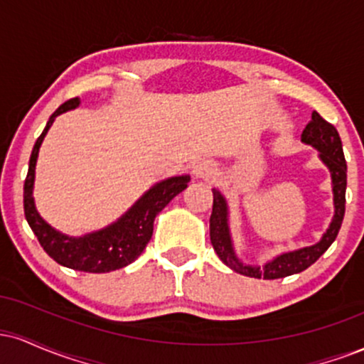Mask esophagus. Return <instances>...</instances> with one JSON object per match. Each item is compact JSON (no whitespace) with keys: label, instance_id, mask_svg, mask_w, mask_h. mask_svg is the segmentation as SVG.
Listing matches in <instances>:
<instances>
[{"label":"esophagus","instance_id":"34e87169","mask_svg":"<svg viewBox=\"0 0 364 364\" xmlns=\"http://www.w3.org/2000/svg\"><path fill=\"white\" fill-rule=\"evenodd\" d=\"M193 174L196 178L208 179L215 174V164L212 161H200L196 162L193 168Z\"/></svg>","mask_w":364,"mask_h":364}]
</instances>
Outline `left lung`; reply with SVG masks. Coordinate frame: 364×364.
Masks as SVG:
<instances>
[{"label":"left lung","instance_id":"1","mask_svg":"<svg viewBox=\"0 0 364 364\" xmlns=\"http://www.w3.org/2000/svg\"><path fill=\"white\" fill-rule=\"evenodd\" d=\"M301 140L304 144L320 150V159L332 173L333 205H336V215H333L332 224L321 237L320 243L308 246V248L296 250V252L291 253H284L263 267L243 265L232 252L231 236H229L228 228V205H225L224 196L217 190H212L214 205H212L210 215V243L220 260L237 274L255 279H282L287 277V275L299 274L318 260L339 235L346 212V186H348V164H346L339 132L333 124H330L327 119L321 118L318 112L315 111L311 114V121L303 129Z\"/></svg>","mask_w":364,"mask_h":364}]
</instances>
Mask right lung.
<instances>
[{
  "label": "right lung",
  "mask_w": 364,
  "mask_h": 364,
  "mask_svg": "<svg viewBox=\"0 0 364 364\" xmlns=\"http://www.w3.org/2000/svg\"><path fill=\"white\" fill-rule=\"evenodd\" d=\"M78 106V99L73 97L65 104H61L46 124L44 132L37 139L34 149H32L31 161H28V173L23 185V210L25 219L34 231L44 252L63 267L80 270V272L102 274L111 270L123 269L128 263L140 257L145 246L150 241L154 232V219L171 200L188 186L190 176L169 178L166 181L157 183L145 193L139 202L135 203L124 214L118 223L102 231L92 232L83 237H68L61 232L54 231L43 217L36 210L32 188H34L36 162L39 147L43 144L44 135L51 128L54 118L61 112L73 109Z\"/></svg>",
  "instance_id": "1"
}]
</instances>
